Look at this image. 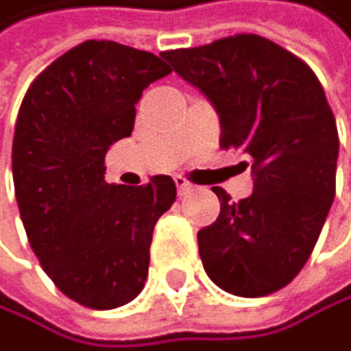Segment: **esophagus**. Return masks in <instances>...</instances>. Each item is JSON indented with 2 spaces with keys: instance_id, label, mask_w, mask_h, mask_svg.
<instances>
[{
  "instance_id": "1",
  "label": "esophagus",
  "mask_w": 351,
  "mask_h": 351,
  "mask_svg": "<svg viewBox=\"0 0 351 351\" xmlns=\"http://www.w3.org/2000/svg\"><path fill=\"white\" fill-rule=\"evenodd\" d=\"M174 183H177V190H179V196H183V194H188V192L192 190V183H190L188 179H183V177H177V179H174Z\"/></svg>"
}]
</instances>
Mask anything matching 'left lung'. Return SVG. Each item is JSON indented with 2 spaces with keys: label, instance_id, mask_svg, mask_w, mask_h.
Returning a JSON list of instances; mask_svg holds the SVG:
<instances>
[{
  "label": "left lung",
  "instance_id": "8db88e82",
  "mask_svg": "<svg viewBox=\"0 0 351 351\" xmlns=\"http://www.w3.org/2000/svg\"><path fill=\"white\" fill-rule=\"evenodd\" d=\"M161 56L216 106L220 148L251 157L249 199L234 203L214 188L220 214L196 236L205 273L238 297L280 291L308 262L337 192L339 131L324 87L302 58L260 34Z\"/></svg>",
  "mask_w": 351,
  "mask_h": 351
}]
</instances>
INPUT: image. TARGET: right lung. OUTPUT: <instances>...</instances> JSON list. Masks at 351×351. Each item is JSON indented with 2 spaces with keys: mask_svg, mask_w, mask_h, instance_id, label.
<instances>
[{
  "mask_svg": "<svg viewBox=\"0 0 351 351\" xmlns=\"http://www.w3.org/2000/svg\"><path fill=\"white\" fill-rule=\"evenodd\" d=\"M172 69L144 49L84 41L27 87L12 139V179L27 242L47 278L84 308L141 293L152 229L177 199L166 174L128 188L104 181V157L135 126V104Z\"/></svg>",
  "mask_w": 351,
  "mask_h": 351,
  "instance_id": "right-lung-1",
  "label": "right lung"
}]
</instances>
